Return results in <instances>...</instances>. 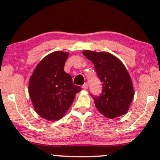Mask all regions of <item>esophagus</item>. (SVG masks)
<instances>
[{"label": "esophagus", "instance_id": "1", "mask_svg": "<svg viewBox=\"0 0 160 160\" xmlns=\"http://www.w3.org/2000/svg\"><path fill=\"white\" fill-rule=\"evenodd\" d=\"M82 88L83 89H85V90H86V89H88V84H87V82H85V83L83 84V85L82 86Z\"/></svg>", "mask_w": 160, "mask_h": 160}]
</instances>
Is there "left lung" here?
I'll use <instances>...</instances> for the list:
<instances>
[{
  "mask_svg": "<svg viewBox=\"0 0 160 160\" xmlns=\"http://www.w3.org/2000/svg\"><path fill=\"white\" fill-rule=\"evenodd\" d=\"M82 54L92 61L102 82V92L98 96L91 95L95 107L110 119L128 111L134 97L132 82L127 70L120 59L109 52L85 50Z\"/></svg>",
  "mask_w": 160,
  "mask_h": 160,
  "instance_id": "left-lung-1",
  "label": "left lung"
}]
</instances>
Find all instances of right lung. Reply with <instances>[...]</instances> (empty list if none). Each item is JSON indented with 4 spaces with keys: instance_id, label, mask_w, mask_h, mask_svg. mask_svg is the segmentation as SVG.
Listing matches in <instances>:
<instances>
[{
    "instance_id": "add662e5",
    "label": "right lung",
    "mask_w": 160,
    "mask_h": 160,
    "mask_svg": "<svg viewBox=\"0 0 160 160\" xmlns=\"http://www.w3.org/2000/svg\"><path fill=\"white\" fill-rule=\"evenodd\" d=\"M68 53L57 51L43 58L29 80L28 92L34 109L40 117L58 120L63 117L81 90L64 71Z\"/></svg>"
}]
</instances>
